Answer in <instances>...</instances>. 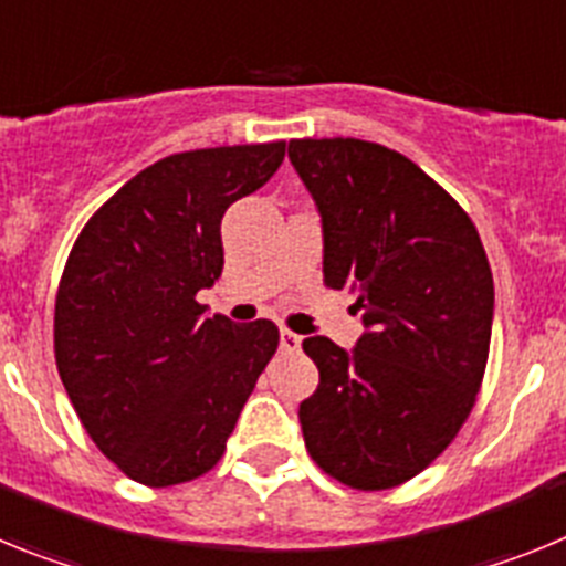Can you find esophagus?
Here are the masks:
<instances>
[{"mask_svg":"<svg viewBox=\"0 0 566 566\" xmlns=\"http://www.w3.org/2000/svg\"><path fill=\"white\" fill-rule=\"evenodd\" d=\"M300 348V337L294 332H289V328H283V332H280V352H297Z\"/></svg>","mask_w":566,"mask_h":566,"instance_id":"1","label":"esophagus"}]
</instances>
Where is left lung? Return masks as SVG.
I'll return each mask as SVG.
<instances>
[{
	"label": "left lung",
	"instance_id": "left-lung-1",
	"mask_svg": "<svg viewBox=\"0 0 566 566\" xmlns=\"http://www.w3.org/2000/svg\"><path fill=\"white\" fill-rule=\"evenodd\" d=\"M289 158L323 218V283L357 297L365 326L352 352L303 339L319 371L303 439L337 482L397 488L473 411L493 328L488 254L468 212L397 149L294 138Z\"/></svg>",
	"mask_w": 566,
	"mask_h": 566
}]
</instances>
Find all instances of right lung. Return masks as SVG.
<instances>
[{
	"instance_id": "right-lung-1",
	"label": "right lung",
	"mask_w": 566,
	"mask_h": 566,
	"mask_svg": "<svg viewBox=\"0 0 566 566\" xmlns=\"http://www.w3.org/2000/svg\"><path fill=\"white\" fill-rule=\"evenodd\" d=\"M286 142L175 153L129 178L70 249L56 294V368L98 451L147 488L192 482L227 451L274 357L272 319L207 317L221 221L277 172Z\"/></svg>"
}]
</instances>
